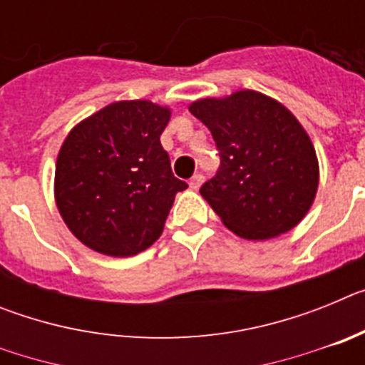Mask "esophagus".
I'll use <instances>...</instances> for the list:
<instances>
[{
	"mask_svg": "<svg viewBox=\"0 0 365 365\" xmlns=\"http://www.w3.org/2000/svg\"><path fill=\"white\" fill-rule=\"evenodd\" d=\"M202 180H205V175H202V173H195V175L192 177V179H190V188L192 190H197L199 186L202 185Z\"/></svg>",
	"mask_w": 365,
	"mask_h": 365,
	"instance_id": "34e87169",
	"label": "esophagus"
}]
</instances>
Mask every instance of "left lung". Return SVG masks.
<instances>
[{"mask_svg":"<svg viewBox=\"0 0 365 365\" xmlns=\"http://www.w3.org/2000/svg\"><path fill=\"white\" fill-rule=\"evenodd\" d=\"M210 130L219 170L201 186L221 221L245 240H269L296 227L318 190L311 138L291 111L256 91L190 106Z\"/></svg>","mask_w":365,"mask_h":365,"instance_id":"1","label":"left lung"}]
</instances>
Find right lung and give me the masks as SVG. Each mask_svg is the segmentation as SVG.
Instances as JSON below:
<instances>
[{
  "label": "right lung",
  "instance_id": "obj_1",
  "mask_svg": "<svg viewBox=\"0 0 365 365\" xmlns=\"http://www.w3.org/2000/svg\"><path fill=\"white\" fill-rule=\"evenodd\" d=\"M170 109L148 100L115 102L80 122L63 143L54 193L63 221L83 245L135 256L159 240L177 192L160 135Z\"/></svg>",
  "mask_w": 365,
  "mask_h": 365
}]
</instances>
